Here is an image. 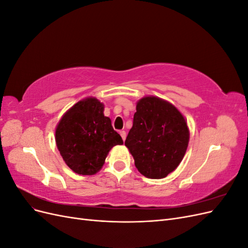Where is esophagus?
I'll list each match as a JSON object with an SVG mask.
<instances>
[{"mask_svg":"<svg viewBox=\"0 0 248 248\" xmlns=\"http://www.w3.org/2000/svg\"><path fill=\"white\" fill-rule=\"evenodd\" d=\"M120 136L122 137L123 140H125V139H126V132H125L124 130H121V131H120Z\"/></svg>","mask_w":248,"mask_h":248,"instance_id":"obj_1","label":"esophagus"}]
</instances>
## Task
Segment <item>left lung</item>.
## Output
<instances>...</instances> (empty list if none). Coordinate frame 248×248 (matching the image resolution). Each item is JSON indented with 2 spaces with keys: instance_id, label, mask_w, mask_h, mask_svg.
<instances>
[{
  "instance_id": "1",
  "label": "left lung",
  "mask_w": 248,
  "mask_h": 248,
  "mask_svg": "<svg viewBox=\"0 0 248 248\" xmlns=\"http://www.w3.org/2000/svg\"><path fill=\"white\" fill-rule=\"evenodd\" d=\"M188 142V126L175 106L156 96H145L137 102L125 146L141 175L166 178L182 161Z\"/></svg>"
}]
</instances>
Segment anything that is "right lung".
Masks as SVG:
<instances>
[{
	"mask_svg": "<svg viewBox=\"0 0 248 248\" xmlns=\"http://www.w3.org/2000/svg\"><path fill=\"white\" fill-rule=\"evenodd\" d=\"M104 104L87 97L67 110L56 127V144L65 163L78 175L91 176L103 167L110 149L123 145Z\"/></svg>",
	"mask_w": 248,
	"mask_h": 248,
	"instance_id": "obj_1",
	"label": "right lung"
}]
</instances>
